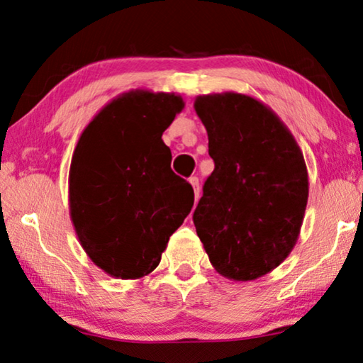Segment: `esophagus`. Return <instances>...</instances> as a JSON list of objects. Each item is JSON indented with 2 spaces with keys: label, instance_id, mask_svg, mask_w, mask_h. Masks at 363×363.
Instances as JSON below:
<instances>
[{
  "label": "esophagus",
  "instance_id": "esophagus-1",
  "mask_svg": "<svg viewBox=\"0 0 363 363\" xmlns=\"http://www.w3.org/2000/svg\"><path fill=\"white\" fill-rule=\"evenodd\" d=\"M190 183H191V186H193V191H195V205H196L198 198H200V182H198L196 177H191L190 178Z\"/></svg>",
  "mask_w": 363,
  "mask_h": 363
}]
</instances>
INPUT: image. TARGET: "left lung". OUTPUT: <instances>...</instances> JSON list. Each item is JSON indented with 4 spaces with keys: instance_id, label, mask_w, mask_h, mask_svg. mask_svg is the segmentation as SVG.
Wrapping results in <instances>:
<instances>
[{
    "instance_id": "obj_1",
    "label": "left lung",
    "mask_w": 363,
    "mask_h": 363,
    "mask_svg": "<svg viewBox=\"0 0 363 363\" xmlns=\"http://www.w3.org/2000/svg\"><path fill=\"white\" fill-rule=\"evenodd\" d=\"M215 170L193 213L196 235L216 272L255 281L296 246L309 175L286 123L257 99L238 92L195 99Z\"/></svg>"
}]
</instances>
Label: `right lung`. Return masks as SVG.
Returning <instances> with one entry per match:
<instances>
[{"label": "right lung", "instance_id": "1", "mask_svg": "<svg viewBox=\"0 0 363 363\" xmlns=\"http://www.w3.org/2000/svg\"><path fill=\"white\" fill-rule=\"evenodd\" d=\"M183 107L173 92H123L94 116L74 148V230L94 264L117 279L150 274L191 211L195 193L172 172L162 140Z\"/></svg>", "mask_w": 363, "mask_h": 363}]
</instances>
